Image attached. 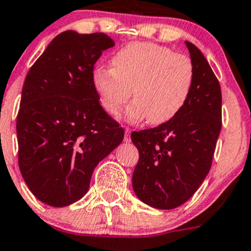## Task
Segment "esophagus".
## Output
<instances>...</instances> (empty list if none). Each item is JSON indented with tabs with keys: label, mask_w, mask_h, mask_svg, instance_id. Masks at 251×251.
I'll return each mask as SVG.
<instances>
[{
	"label": "esophagus",
	"mask_w": 251,
	"mask_h": 251,
	"mask_svg": "<svg viewBox=\"0 0 251 251\" xmlns=\"http://www.w3.org/2000/svg\"><path fill=\"white\" fill-rule=\"evenodd\" d=\"M130 135H131V130H130V128H126V130H125V137H124V141H125L126 143L130 142V141H131Z\"/></svg>",
	"instance_id": "1"
}]
</instances>
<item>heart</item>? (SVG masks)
<instances>
[{
	"label": "heart",
	"mask_w": 251,
	"mask_h": 251,
	"mask_svg": "<svg viewBox=\"0 0 251 251\" xmlns=\"http://www.w3.org/2000/svg\"><path fill=\"white\" fill-rule=\"evenodd\" d=\"M111 67L93 71V87L101 106L110 115L119 113L131 97L125 118L153 125L174 118L186 104L194 83L191 60L153 43H130L119 49Z\"/></svg>",
	"instance_id": "b5f03b06"
}]
</instances>
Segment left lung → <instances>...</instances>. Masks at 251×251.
I'll return each instance as SVG.
<instances>
[{
    "label": "left lung",
    "mask_w": 251,
    "mask_h": 251,
    "mask_svg": "<svg viewBox=\"0 0 251 251\" xmlns=\"http://www.w3.org/2000/svg\"><path fill=\"white\" fill-rule=\"evenodd\" d=\"M194 66L190 96L179 114L131 133L140 159L132 187L142 202L172 210L186 202L207 176L222 127V94L203 53L185 41Z\"/></svg>",
    "instance_id": "1"
}]
</instances>
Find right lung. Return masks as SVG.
<instances>
[{
  "label": "right lung",
  "mask_w": 251,
  "mask_h": 251,
  "mask_svg": "<svg viewBox=\"0 0 251 251\" xmlns=\"http://www.w3.org/2000/svg\"><path fill=\"white\" fill-rule=\"evenodd\" d=\"M115 45L104 33L66 30L29 70L17 116L18 163L34 196L52 207L81 200L94 168L124 140L93 87V69Z\"/></svg>",
  "instance_id": "right-lung-1"
}]
</instances>
